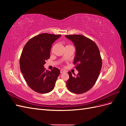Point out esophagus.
<instances>
[{"mask_svg":"<svg viewBox=\"0 0 126 126\" xmlns=\"http://www.w3.org/2000/svg\"><path fill=\"white\" fill-rule=\"evenodd\" d=\"M64 72V70H60V73H61V74L63 73Z\"/></svg>","mask_w":126,"mask_h":126,"instance_id":"34e87169","label":"esophagus"}]
</instances>
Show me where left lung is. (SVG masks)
I'll list each match as a JSON object with an SVG mask.
<instances>
[{
  "label": "left lung",
  "instance_id": "left-lung-1",
  "mask_svg": "<svg viewBox=\"0 0 126 126\" xmlns=\"http://www.w3.org/2000/svg\"><path fill=\"white\" fill-rule=\"evenodd\" d=\"M74 44L76 54L74 63L78 71L77 76L68 72L69 78L66 82L71 93L80 94L90 89L96 82L102 66L99 50L93 40L81 35H65Z\"/></svg>",
  "mask_w": 126,
  "mask_h": 126
}]
</instances>
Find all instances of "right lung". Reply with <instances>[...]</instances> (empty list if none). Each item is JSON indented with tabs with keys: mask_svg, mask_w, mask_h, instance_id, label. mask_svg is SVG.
I'll return each mask as SVG.
<instances>
[{
	"mask_svg": "<svg viewBox=\"0 0 126 126\" xmlns=\"http://www.w3.org/2000/svg\"><path fill=\"white\" fill-rule=\"evenodd\" d=\"M60 35L41 33L30 39L25 45L20 58V68L30 88L46 94L54 88L60 71L57 68L45 69L46 60L50 58L52 44Z\"/></svg>",
	"mask_w": 126,
	"mask_h": 126,
	"instance_id": "add662e5",
	"label": "right lung"
}]
</instances>
